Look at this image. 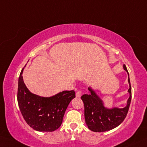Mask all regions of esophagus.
<instances>
[{
  "label": "esophagus",
  "instance_id": "esophagus-1",
  "mask_svg": "<svg viewBox=\"0 0 147 147\" xmlns=\"http://www.w3.org/2000/svg\"><path fill=\"white\" fill-rule=\"evenodd\" d=\"M81 92L80 90H78L76 92V97L79 98V97H81Z\"/></svg>",
  "mask_w": 147,
  "mask_h": 147
}]
</instances>
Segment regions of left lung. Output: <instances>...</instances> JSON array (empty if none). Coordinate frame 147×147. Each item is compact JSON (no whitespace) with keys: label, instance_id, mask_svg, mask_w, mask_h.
Instances as JSON below:
<instances>
[{"label":"left lung","instance_id":"left-lung-1","mask_svg":"<svg viewBox=\"0 0 147 147\" xmlns=\"http://www.w3.org/2000/svg\"><path fill=\"white\" fill-rule=\"evenodd\" d=\"M126 71L128 70L126 66L123 65ZM128 82L129 83L128 93L130 97L127 101V105L123 109L114 107L107 109L105 107L103 102L97 96L91 87H89V94H84L81 96L84 105V118L85 122L90 130L96 132H102L113 129L121 123L127 116L132 98V91L128 73Z\"/></svg>","mask_w":147,"mask_h":147}]
</instances>
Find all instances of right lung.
I'll return each instance as SVG.
<instances>
[{"label":"right lung","instance_id":"right-lung-1","mask_svg":"<svg viewBox=\"0 0 147 147\" xmlns=\"http://www.w3.org/2000/svg\"><path fill=\"white\" fill-rule=\"evenodd\" d=\"M23 69L19 78L17 101L26 122L39 132H53L58 129L69 103L76 97L75 92L63 91L50 97L32 94L23 81Z\"/></svg>","mask_w":147,"mask_h":147}]
</instances>
